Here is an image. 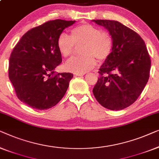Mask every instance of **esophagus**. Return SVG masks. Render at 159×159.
<instances>
[{"instance_id": "esophagus-1", "label": "esophagus", "mask_w": 159, "mask_h": 159, "mask_svg": "<svg viewBox=\"0 0 159 159\" xmlns=\"http://www.w3.org/2000/svg\"><path fill=\"white\" fill-rule=\"evenodd\" d=\"M84 75V73H76L75 75H77V76H83V75Z\"/></svg>"}]
</instances>
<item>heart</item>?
Returning a JSON list of instances; mask_svg holds the SVG:
<instances>
[{"instance_id":"heart-1","label":"heart","mask_w":159,"mask_h":159,"mask_svg":"<svg viewBox=\"0 0 159 159\" xmlns=\"http://www.w3.org/2000/svg\"><path fill=\"white\" fill-rule=\"evenodd\" d=\"M74 43L84 44L82 48V53L84 55L70 60L66 64V68L75 73H85L91 70L97 65L96 57L102 61L107 60L113 50L110 36L107 33H102L100 29L89 24L73 28L71 31V37L66 33H61L58 36L57 49L65 57L73 54Z\"/></svg>"}]
</instances>
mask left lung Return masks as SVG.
I'll use <instances>...</instances> for the list:
<instances>
[{"label":"left lung","mask_w":159,"mask_h":159,"mask_svg":"<svg viewBox=\"0 0 159 159\" xmlns=\"http://www.w3.org/2000/svg\"><path fill=\"white\" fill-rule=\"evenodd\" d=\"M108 31L113 42L111 54L99 68L93 89L98 102L110 110L130 106L149 79L151 59L140 36L117 21L92 20Z\"/></svg>","instance_id":"8db88e82"}]
</instances>
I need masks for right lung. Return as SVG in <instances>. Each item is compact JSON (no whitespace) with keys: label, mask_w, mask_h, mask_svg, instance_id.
Segmentation results:
<instances>
[{"label":"right lung","mask_w":159,"mask_h":159,"mask_svg":"<svg viewBox=\"0 0 159 159\" xmlns=\"http://www.w3.org/2000/svg\"><path fill=\"white\" fill-rule=\"evenodd\" d=\"M75 22L62 19L46 22L28 31L13 48L8 76L18 98L29 107L39 110L52 108L66 93L73 74H55L62 62L57 40Z\"/></svg>","instance_id":"right-lung-1"}]
</instances>
